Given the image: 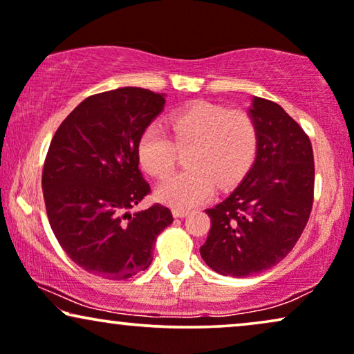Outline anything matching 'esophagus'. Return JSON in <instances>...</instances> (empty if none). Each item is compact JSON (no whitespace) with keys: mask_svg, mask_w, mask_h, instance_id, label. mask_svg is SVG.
Masks as SVG:
<instances>
[{"mask_svg":"<svg viewBox=\"0 0 354 354\" xmlns=\"http://www.w3.org/2000/svg\"><path fill=\"white\" fill-rule=\"evenodd\" d=\"M174 218H184L189 215V210H182V208H174L172 210Z\"/></svg>","mask_w":354,"mask_h":354,"instance_id":"esophagus-1","label":"esophagus"}]
</instances>
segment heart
Returning <instances> with one entry per match:
<instances>
[{"mask_svg":"<svg viewBox=\"0 0 354 354\" xmlns=\"http://www.w3.org/2000/svg\"><path fill=\"white\" fill-rule=\"evenodd\" d=\"M174 138L159 126H149L138 144L139 162L151 176L172 170L179 147L192 146L190 169L165 177L156 197L174 208H192L210 198L216 185H233L251 167L257 147L252 118L239 110L198 102L170 116Z\"/></svg>","mask_w":354,"mask_h":354,"instance_id":"obj_1","label":"heart"}]
</instances>
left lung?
Listing matches in <instances>:
<instances>
[{"label":"left lung","instance_id":"8db88e82","mask_svg":"<svg viewBox=\"0 0 354 354\" xmlns=\"http://www.w3.org/2000/svg\"><path fill=\"white\" fill-rule=\"evenodd\" d=\"M248 115L257 129L254 162L239 185L208 208L212 228L200 256L221 276L259 274L299 241L313 203L315 165L310 139L269 100L252 97Z\"/></svg>","mask_w":354,"mask_h":354}]
</instances>
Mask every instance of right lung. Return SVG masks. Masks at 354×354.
I'll return each mask as SVG.
<instances>
[{
  "instance_id": "obj_1",
  "label": "right lung",
  "mask_w": 354,
  "mask_h": 354,
  "mask_svg": "<svg viewBox=\"0 0 354 354\" xmlns=\"http://www.w3.org/2000/svg\"><path fill=\"white\" fill-rule=\"evenodd\" d=\"M165 95L138 86L85 98L55 131L42 170L47 216L73 263L111 281L149 268L169 208L131 212L149 194L138 144Z\"/></svg>"
}]
</instances>
